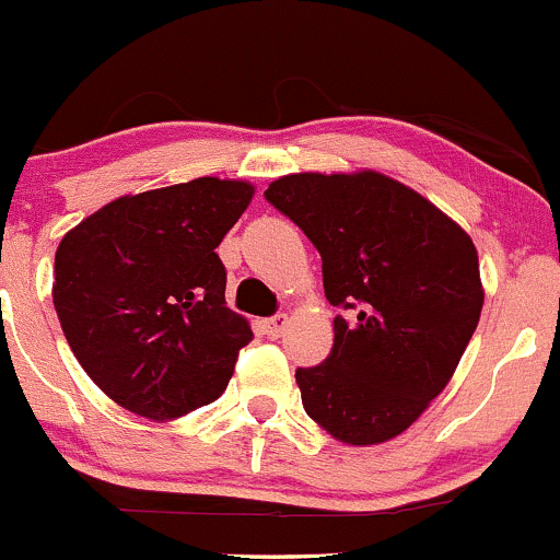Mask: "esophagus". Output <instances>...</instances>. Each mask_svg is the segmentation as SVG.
I'll return each instance as SVG.
<instances>
[{
  "mask_svg": "<svg viewBox=\"0 0 560 560\" xmlns=\"http://www.w3.org/2000/svg\"><path fill=\"white\" fill-rule=\"evenodd\" d=\"M285 326H288V315H285V313H280V315H275V318L264 320V328H267V334H269V337H272V339L282 337V331H285Z\"/></svg>",
  "mask_w": 560,
  "mask_h": 560,
  "instance_id": "esophagus-1",
  "label": "esophagus"
}]
</instances>
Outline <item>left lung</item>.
<instances>
[{
    "label": "left lung",
    "mask_w": 560,
    "mask_h": 560,
    "mask_svg": "<svg viewBox=\"0 0 560 560\" xmlns=\"http://www.w3.org/2000/svg\"><path fill=\"white\" fill-rule=\"evenodd\" d=\"M323 261L334 348L296 369L310 418L353 447L407 431L445 390L480 323L486 288L469 234L425 196L374 170L293 172L264 191Z\"/></svg>",
    "instance_id": "obj_1"
}]
</instances>
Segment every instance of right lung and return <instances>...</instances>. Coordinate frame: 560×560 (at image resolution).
<instances>
[{
    "label": "right lung",
    "mask_w": 560,
    "mask_h": 560,
    "mask_svg": "<svg viewBox=\"0 0 560 560\" xmlns=\"http://www.w3.org/2000/svg\"><path fill=\"white\" fill-rule=\"evenodd\" d=\"M253 194V183L229 177L126 194L59 242L61 331L115 405L166 423L226 390L253 331L226 307L215 247Z\"/></svg>",
    "instance_id": "right-lung-1"
}]
</instances>
